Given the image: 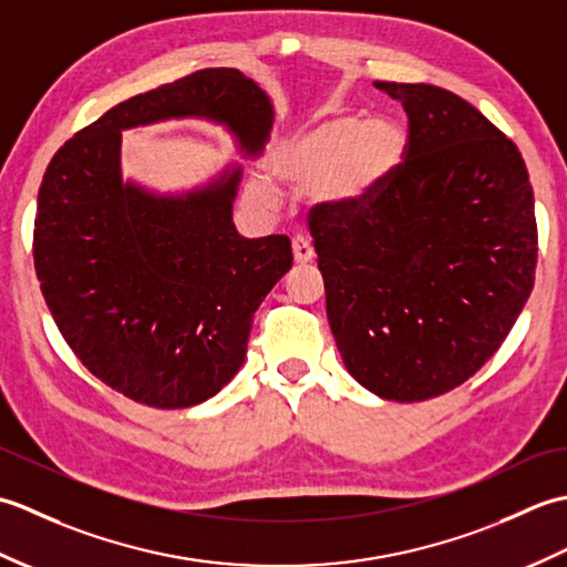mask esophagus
I'll return each mask as SVG.
<instances>
[{"label":"esophagus","mask_w":567,"mask_h":567,"mask_svg":"<svg viewBox=\"0 0 567 567\" xmlns=\"http://www.w3.org/2000/svg\"><path fill=\"white\" fill-rule=\"evenodd\" d=\"M292 252H295V262H311V260H315V248H311V244L305 236H297L292 240Z\"/></svg>","instance_id":"34e87169"}]
</instances>
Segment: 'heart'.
<instances>
[{"label":"heart","mask_w":567,"mask_h":567,"mask_svg":"<svg viewBox=\"0 0 567 567\" xmlns=\"http://www.w3.org/2000/svg\"><path fill=\"white\" fill-rule=\"evenodd\" d=\"M409 151V134L392 116H331L290 138L277 153L272 171L297 187L315 189L336 209H355L375 199L392 183ZM260 204L275 202L265 185L252 187Z\"/></svg>","instance_id":"heart-1"}]
</instances>
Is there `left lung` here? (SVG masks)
Wrapping results in <instances>:
<instances>
[{
	"label": "left lung",
	"mask_w": 567,
	"mask_h": 567,
	"mask_svg": "<svg viewBox=\"0 0 567 567\" xmlns=\"http://www.w3.org/2000/svg\"><path fill=\"white\" fill-rule=\"evenodd\" d=\"M402 102L409 151L375 199L309 212L327 317L372 394L424 402L483 368L534 290V189L519 148L433 84L375 82Z\"/></svg>",
	"instance_id": "1"
}]
</instances>
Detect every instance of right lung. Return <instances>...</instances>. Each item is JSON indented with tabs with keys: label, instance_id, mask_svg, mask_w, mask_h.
<instances>
[{
	"label": "right lung",
	"instance_id": "add662e5",
	"mask_svg": "<svg viewBox=\"0 0 567 567\" xmlns=\"http://www.w3.org/2000/svg\"><path fill=\"white\" fill-rule=\"evenodd\" d=\"M209 118L250 158L270 138L265 90L234 68L197 70L112 106L48 163L33 265L60 333L94 378L128 400L185 409L244 365L252 315L292 268L287 236L234 226L240 165L187 195L122 177V131Z\"/></svg>",
	"mask_w": 567,
	"mask_h": 567
}]
</instances>
